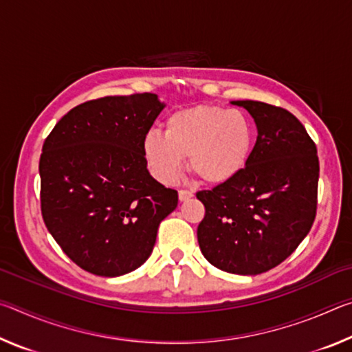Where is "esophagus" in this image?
I'll list each match as a JSON object with an SVG mask.
<instances>
[{
  "mask_svg": "<svg viewBox=\"0 0 352 352\" xmlns=\"http://www.w3.org/2000/svg\"><path fill=\"white\" fill-rule=\"evenodd\" d=\"M192 197H194L192 190H184V189H182L180 192H178V200H180V201H186V200L192 199Z\"/></svg>",
  "mask_w": 352,
  "mask_h": 352,
  "instance_id": "obj_1",
  "label": "esophagus"
}]
</instances>
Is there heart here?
I'll use <instances>...</instances> for the list:
<instances>
[{
    "mask_svg": "<svg viewBox=\"0 0 352 352\" xmlns=\"http://www.w3.org/2000/svg\"><path fill=\"white\" fill-rule=\"evenodd\" d=\"M254 147V127L239 110L195 105L168 116L164 133L147 132L142 153L158 182L174 183L184 158L201 183L220 186L245 169Z\"/></svg>",
    "mask_w": 352,
    "mask_h": 352,
    "instance_id": "b5f03b06",
    "label": "heart"
}]
</instances>
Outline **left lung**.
<instances>
[{
  "label": "left lung",
  "mask_w": 352,
  "mask_h": 352,
  "mask_svg": "<svg viewBox=\"0 0 352 352\" xmlns=\"http://www.w3.org/2000/svg\"><path fill=\"white\" fill-rule=\"evenodd\" d=\"M254 119L258 138L239 175L200 190L201 253L217 269L259 275L281 264L311 231L320 164L311 136L290 111L258 100H231Z\"/></svg>",
  "instance_id": "8db88e82"
}]
</instances>
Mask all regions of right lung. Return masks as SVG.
<instances>
[{"label": "right lung", "mask_w": 352, "mask_h": 352, "mask_svg": "<svg viewBox=\"0 0 352 352\" xmlns=\"http://www.w3.org/2000/svg\"><path fill=\"white\" fill-rule=\"evenodd\" d=\"M166 104L107 96L69 110L40 157L41 214L65 254L98 276H122L152 254L177 190L148 174L142 140Z\"/></svg>", "instance_id": "obj_1"}]
</instances>
